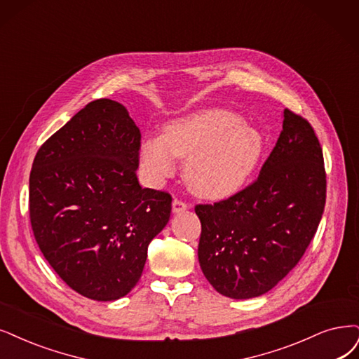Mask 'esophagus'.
Listing matches in <instances>:
<instances>
[{"label":"esophagus","instance_id":"obj_1","mask_svg":"<svg viewBox=\"0 0 359 359\" xmlns=\"http://www.w3.org/2000/svg\"><path fill=\"white\" fill-rule=\"evenodd\" d=\"M188 207L189 205L187 203L182 201V200H177V198L172 200V213H182V211H184Z\"/></svg>","mask_w":359,"mask_h":359}]
</instances>
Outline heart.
I'll use <instances>...</instances> for the list:
<instances>
[{
    "label": "heart",
    "mask_w": 359,
    "mask_h": 359,
    "mask_svg": "<svg viewBox=\"0 0 359 359\" xmlns=\"http://www.w3.org/2000/svg\"><path fill=\"white\" fill-rule=\"evenodd\" d=\"M264 142L260 133L224 109H201L164 127L163 137L142 143L140 163L154 183L175 171V156L187 159L189 188L208 200H222L240 191L260 161Z\"/></svg>",
    "instance_id": "obj_1"
}]
</instances>
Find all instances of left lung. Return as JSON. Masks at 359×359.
Returning <instances> with one entry per match:
<instances>
[{
  "label": "left lung",
  "instance_id": "left-lung-1",
  "mask_svg": "<svg viewBox=\"0 0 359 359\" xmlns=\"http://www.w3.org/2000/svg\"><path fill=\"white\" fill-rule=\"evenodd\" d=\"M323 148L308 119L284 109L283 131L259 177L215 204H198L200 266L220 294L268 293L293 269L321 222Z\"/></svg>",
  "mask_w": 359,
  "mask_h": 359
}]
</instances>
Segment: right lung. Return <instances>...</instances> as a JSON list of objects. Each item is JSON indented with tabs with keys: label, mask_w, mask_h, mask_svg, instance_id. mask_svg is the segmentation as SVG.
<instances>
[{
	"label": "right lung",
	"mask_w": 359,
	"mask_h": 359,
	"mask_svg": "<svg viewBox=\"0 0 359 359\" xmlns=\"http://www.w3.org/2000/svg\"><path fill=\"white\" fill-rule=\"evenodd\" d=\"M140 130L121 103L90 102L38 149L29 219L50 266L76 293L111 302L140 280L171 195L137 180Z\"/></svg>",
	"instance_id": "right-lung-1"
}]
</instances>
